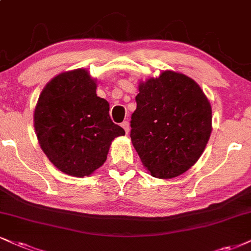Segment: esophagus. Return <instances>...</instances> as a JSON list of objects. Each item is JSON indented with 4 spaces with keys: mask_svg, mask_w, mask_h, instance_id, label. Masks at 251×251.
<instances>
[{
    "mask_svg": "<svg viewBox=\"0 0 251 251\" xmlns=\"http://www.w3.org/2000/svg\"><path fill=\"white\" fill-rule=\"evenodd\" d=\"M121 126H122V128L125 129L126 134H129V131H130V125H129L128 121H123V122L121 123Z\"/></svg>",
    "mask_w": 251,
    "mask_h": 251,
    "instance_id": "esophagus-1",
    "label": "esophagus"
}]
</instances>
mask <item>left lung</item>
I'll use <instances>...</instances> for the list:
<instances>
[{"instance_id": "8db88e82", "label": "left lung", "mask_w": 251, "mask_h": 251, "mask_svg": "<svg viewBox=\"0 0 251 251\" xmlns=\"http://www.w3.org/2000/svg\"><path fill=\"white\" fill-rule=\"evenodd\" d=\"M130 137L143 165L160 179L178 177L193 166L212 131V108L199 85L165 71L140 85Z\"/></svg>"}]
</instances>
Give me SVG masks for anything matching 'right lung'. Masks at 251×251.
I'll return each instance as SVG.
<instances>
[{"mask_svg": "<svg viewBox=\"0 0 251 251\" xmlns=\"http://www.w3.org/2000/svg\"><path fill=\"white\" fill-rule=\"evenodd\" d=\"M35 129L52 164L75 177L89 176L106 162L111 141L126 134L109 116V103L97 95L87 71L61 73L37 102Z\"/></svg>", "mask_w": 251, "mask_h": 251, "instance_id": "1", "label": "right lung"}]
</instances>
